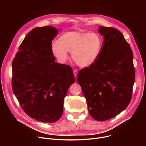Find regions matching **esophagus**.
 <instances>
[{
	"instance_id": "esophagus-1",
	"label": "esophagus",
	"mask_w": 146,
	"mask_h": 146,
	"mask_svg": "<svg viewBox=\"0 0 146 146\" xmlns=\"http://www.w3.org/2000/svg\"><path fill=\"white\" fill-rule=\"evenodd\" d=\"M77 73H78V72H77V70H76V69H74V70H73V73H74V77H75V78H77Z\"/></svg>"
}]
</instances>
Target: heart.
<instances>
[{
  "label": "heart",
  "instance_id": "obj_1",
  "mask_svg": "<svg viewBox=\"0 0 146 146\" xmlns=\"http://www.w3.org/2000/svg\"><path fill=\"white\" fill-rule=\"evenodd\" d=\"M103 46L100 36L95 33L78 31L68 32L58 39V43L52 46L54 55L61 62L68 58L71 52L72 59L81 68H88L98 60Z\"/></svg>",
  "mask_w": 146,
  "mask_h": 146
}]
</instances>
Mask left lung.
<instances>
[{"label": "left lung", "mask_w": 146, "mask_h": 146, "mask_svg": "<svg viewBox=\"0 0 146 146\" xmlns=\"http://www.w3.org/2000/svg\"><path fill=\"white\" fill-rule=\"evenodd\" d=\"M104 38L100 55L92 66L79 70L77 80L91 116L99 121L112 118L131 102L135 72L132 49L114 28L99 27Z\"/></svg>", "instance_id": "left-lung-1"}]
</instances>
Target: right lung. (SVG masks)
I'll return each instance as SVG.
<instances>
[{"label":"right lung","mask_w":146,"mask_h":146,"mask_svg":"<svg viewBox=\"0 0 146 146\" xmlns=\"http://www.w3.org/2000/svg\"><path fill=\"white\" fill-rule=\"evenodd\" d=\"M58 33L53 27L34 28L12 62V89L21 106L31 118L47 123L60 118L74 82L72 68L55 62L51 42Z\"/></svg>","instance_id":"right-lung-1"}]
</instances>
